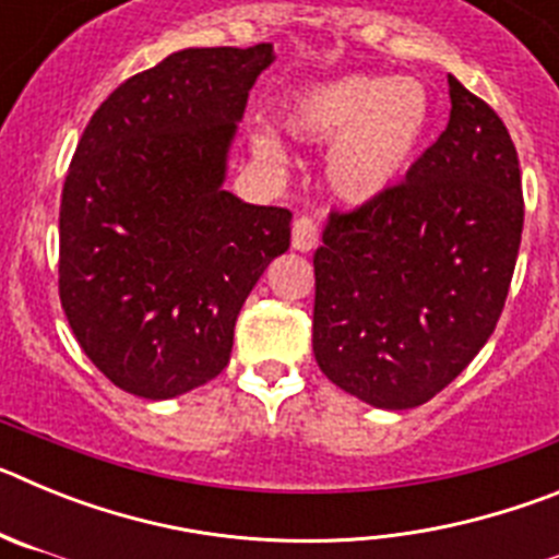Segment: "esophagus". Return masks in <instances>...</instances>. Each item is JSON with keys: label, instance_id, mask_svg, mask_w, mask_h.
<instances>
[{"label": "esophagus", "instance_id": "obj_1", "mask_svg": "<svg viewBox=\"0 0 559 559\" xmlns=\"http://www.w3.org/2000/svg\"><path fill=\"white\" fill-rule=\"evenodd\" d=\"M290 243H294L296 251L316 249V243H319V221H316L313 215H302V218H296Z\"/></svg>", "mask_w": 559, "mask_h": 559}]
</instances>
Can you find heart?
<instances>
[{"label": "heart", "mask_w": 559, "mask_h": 559, "mask_svg": "<svg viewBox=\"0 0 559 559\" xmlns=\"http://www.w3.org/2000/svg\"><path fill=\"white\" fill-rule=\"evenodd\" d=\"M285 133L308 145L330 143L328 181L349 204H367L392 190L417 159L431 126V95L412 78L347 75L288 97L280 114ZM254 153L283 165V145L257 133Z\"/></svg>", "instance_id": "obj_1"}]
</instances>
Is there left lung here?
I'll list each match as a JSON object with an SVG mask.
<instances>
[{
	"instance_id": "left-lung-1",
	"label": "left lung",
	"mask_w": 559,
	"mask_h": 559,
	"mask_svg": "<svg viewBox=\"0 0 559 559\" xmlns=\"http://www.w3.org/2000/svg\"><path fill=\"white\" fill-rule=\"evenodd\" d=\"M451 120L406 181L330 212L313 254V355L374 408L423 406L487 344L510 294L523 190L510 131L448 75Z\"/></svg>"
}]
</instances>
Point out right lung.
<instances>
[{"mask_svg":"<svg viewBox=\"0 0 559 559\" xmlns=\"http://www.w3.org/2000/svg\"><path fill=\"white\" fill-rule=\"evenodd\" d=\"M271 44L190 47L128 78L88 120L61 195L58 294L122 392L179 397L229 364L237 313L290 246V212L224 190Z\"/></svg>","mask_w":559,"mask_h":559,"instance_id":"right-lung-1","label":"right lung"}]
</instances>
